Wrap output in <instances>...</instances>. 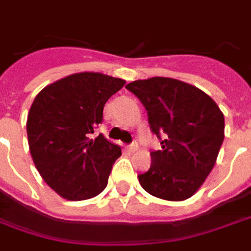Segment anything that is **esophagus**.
Segmentation results:
<instances>
[{"label": "esophagus", "mask_w": 251, "mask_h": 251, "mask_svg": "<svg viewBox=\"0 0 251 251\" xmlns=\"http://www.w3.org/2000/svg\"><path fill=\"white\" fill-rule=\"evenodd\" d=\"M128 150H129V151H132V152H135V151H138L139 150V144L136 143V142H133V143H131L129 146H128Z\"/></svg>", "instance_id": "34e87169"}]
</instances>
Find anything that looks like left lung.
<instances>
[{"label":"left lung","mask_w":251,"mask_h":251,"mask_svg":"<svg viewBox=\"0 0 251 251\" xmlns=\"http://www.w3.org/2000/svg\"><path fill=\"white\" fill-rule=\"evenodd\" d=\"M148 113L162 150L151 152V167L138 175L156 198L180 202L197 193L211 173L225 138V116L207 93L176 78L151 77L126 85Z\"/></svg>","instance_id":"obj_1"}]
</instances>
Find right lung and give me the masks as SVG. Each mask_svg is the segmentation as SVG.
<instances>
[{
	"label": "right lung",
	"mask_w": 251,
	"mask_h": 251,
	"mask_svg": "<svg viewBox=\"0 0 251 251\" xmlns=\"http://www.w3.org/2000/svg\"><path fill=\"white\" fill-rule=\"evenodd\" d=\"M126 81L99 72L69 75L40 91L26 120L34 166L49 187L68 201H85L107 187L122 148L99 135L107 100Z\"/></svg>",
	"instance_id": "obj_1"
}]
</instances>
